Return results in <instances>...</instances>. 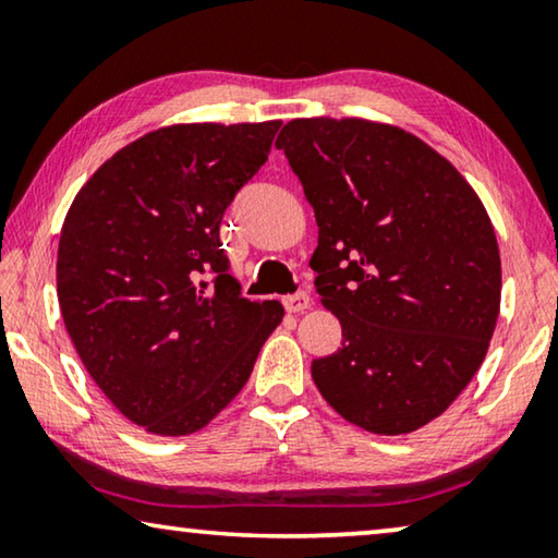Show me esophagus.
Instances as JSON below:
<instances>
[{"mask_svg":"<svg viewBox=\"0 0 558 558\" xmlns=\"http://www.w3.org/2000/svg\"><path fill=\"white\" fill-rule=\"evenodd\" d=\"M310 302H313V300H310V295H307V292H295V295H288L286 300H282V305H286V310H288V313H305V310L310 307Z\"/></svg>","mask_w":558,"mask_h":558,"instance_id":"obj_1","label":"esophagus"}]
</instances>
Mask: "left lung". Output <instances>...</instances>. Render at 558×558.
<instances>
[{"mask_svg":"<svg viewBox=\"0 0 558 558\" xmlns=\"http://www.w3.org/2000/svg\"><path fill=\"white\" fill-rule=\"evenodd\" d=\"M278 149L315 211L310 268L342 349L313 379L354 426L401 436L458 399L487 354L502 268L483 202L411 132L290 120Z\"/></svg>","mask_w":558,"mask_h":558,"instance_id":"1","label":"left lung"}]
</instances>
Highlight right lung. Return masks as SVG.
I'll return each mask as SVG.
<instances>
[{
    "label": "right lung",
    "mask_w": 558,
    "mask_h": 558,
    "mask_svg": "<svg viewBox=\"0 0 558 558\" xmlns=\"http://www.w3.org/2000/svg\"><path fill=\"white\" fill-rule=\"evenodd\" d=\"M280 120L172 125L122 147L65 216L56 286L71 342L110 403L157 436L204 428L280 325L241 298L219 229Z\"/></svg>",
    "instance_id": "right-lung-1"
}]
</instances>
